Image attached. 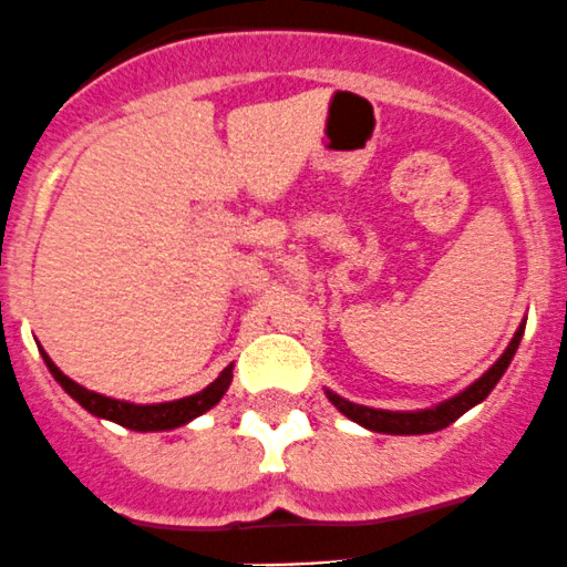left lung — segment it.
Segmentation results:
<instances>
[{"label": "left lung", "instance_id": "left-lung-1", "mask_svg": "<svg viewBox=\"0 0 567 567\" xmlns=\"http://www.w3.org/2000/svg\"><path fill=\"white\" fill-rule=\"evenodd\" d=\"M524 326L527 323L518 326L516 334H513V340H511V346L505 348V353H502V357L496 359V362L491 364V368L485 370V373L480 375L474 384H468L466 390L453 394V398H447L444 403L431 405V409H416V411L370 409V405L351 403V400L340 398V394L331 392V390H326V398H329L331 403H334V409L342 411L348 420H353L357 425L368 427V431H373V433H390V436H420V433H436V431H442V427L453 425V422L458 420V416L466 414L468 409H474L477 403H483V400L491 394V390L499 384V379L505 375V370L511 368L513 357H516L518 342H522V337H524Z\"/></svg>", "mask_w": 567, "mask_h": 567}]
</instances>
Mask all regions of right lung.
<instances>
[{"label": "right lung", "instance_id": "right-lung-1", "mask_svg": "<svg viewBox=\"0 0 567 567\" xmlns=\"http://www.w3.org/2000/svg\"><path fill=\"white\" fill-rule=\"evenodd\" d=\"M40 357H43L45 368L49 373L54 375L56 384L62 386L84 411H90L93 416H101V420L117 422V425L128 427V431H173V427L188 425L192 420H197L199 414L214 409L221 398H225L227 386L233 381V364H227L225 370L219 373V379L210 381L203 392L188 394V398L181 400H167V403H128V400H117V398H106V394L87 390V386L76 384L73 379H68L60 368L49 359V353L40 348Z\"/></svg>", "mask_w": 567, "mask_h": 567}]
</instances>
